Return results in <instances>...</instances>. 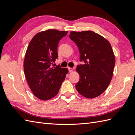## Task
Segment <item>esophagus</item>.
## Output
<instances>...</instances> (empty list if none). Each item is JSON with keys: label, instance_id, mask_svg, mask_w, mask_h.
I'll return each mask as SVG.
<instances>
[{"label": "esophagus", "instance_id": "esophagus-1", "mask_svg": "<svg viewBox=\"0 0 135 135\" xmlns=\"http://www.w3.org/2000/svg\"><path fill=\"white\" fill-rule=\"evenodd\" d=\"M68 70L69 72H71L73 70V69L71 68H68Z\"/></svg>", "mask_w": 135, "mask_h": 135}]
</instances>
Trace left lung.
<instances>
[{
    "label": "left lung",
    "mask_w": 135,
    "mask_h": 135,
    "mask_svg": "<svg viewBox=\"0 0 135 135\" xmlns=\"http://www.w3.org/2000/svg\"><path fill=\"white\" fill-rule=\"evenodd\" d=\"M69 37L75 43L80 54L76 71L80 79L75 87L81 95L92 99L101 95L111 81L115 59L111 44L92 31H71Z\"/></svg>",
    "instance_id": "left-lung-1"
}]
</instances>
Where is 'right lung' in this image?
Wrapping results in <instances>:
<instances>
[{
	"label": "right lung",
	"mask_w": 135,
	"mask_h": 135,
	"mask_svg": "<svg viewBox=\"0 0 135 135\" xmlns=\"http://www.w3.org/2000/svg\"><path fill=\"white\" fill-rule=\"evenodd\" d=\"M68 31L50 29L36 34L26 52L23 70L31 91L38 99L47 100L58 93L68 73L55 64L59 41Z\"/></svg>",
	"instance_id": "add662e5"
}]
</instances>
